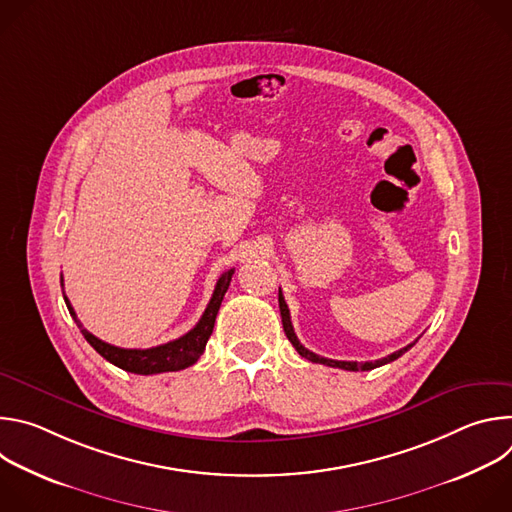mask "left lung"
I'll return each mask as SVG.
<instances>
[{
    "label": "left lung",
    "instance_id": "left-lung-1",
    "mask_svg": "<svg viewBox=\"0 0 512 512\" xmlns=\"http://www.w3.org/2000/svg\"><path fill=\"white\" fill-rule=\"evenodd\" d=\"M279 312H281V322H283V332H285V336L289 338V342L294 344V348L300 352V356H304V358H308V360H312V362H320V364H326V367H334V369H344V371H371V369H377V367H383V364H387V362H393V360H397L401 354H405L415 342H411V344H407L405 348H401V350H397V352H393V354H389V356H385V358H379V360H375V362H356V360H332V358H324V356H318L316 352H312V350H308L300 340H298V336H296V332H294V326H291V318H289V310H287V304H285V300H283V296H281V289H279Z\"/></svg>",
    "mask_w": 512,
    "mask_h": 512
}]
</instances>
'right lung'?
Masks as SVG:
<instances>
[{"instance_id":"add662e5","label":"right lung","mask_w":512,"mask_h":512,"mask_svg":"<svg viewBox=\"0 0 512 512\" xmlns=\"http://www.w3.org/2000/svg\"><path fill=\"white\" fill-rule=\"evenodd\" d=\"M233 273H235V269H229L221 277H218L216 287L212 291V298H210L202 318L198 320V324L190 332H186L184 336H180L172 342H166V344H160V346H154V348H145V350H141V348H119V346H113V344H107V342L99 340L87 328H83V324L79 322V318H77L75 310H72L66 296H64V302H66V308H68L70 316L75 318L77 326L81 328L83 336L87 338V342L105 360L115 364V367H119L127 373H135V375H158V373L182 371V369L192 367V364L204 352L206 342H208V338L212 334V328H214L218 308H221L223 298H225L227 289L231 285ZM60 285H62V279H60Z\"/></svg>"}]
</instances>
